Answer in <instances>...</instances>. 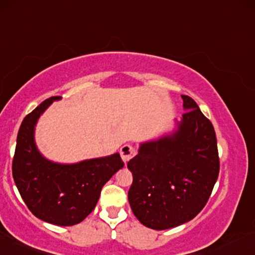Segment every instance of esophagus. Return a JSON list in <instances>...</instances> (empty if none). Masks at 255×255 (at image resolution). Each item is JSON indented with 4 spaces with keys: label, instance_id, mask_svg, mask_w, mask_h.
I'll list each match as a JSON object with an SVG mask.
<instances>
[{
    "label": "esophagus",
    "instance_id": "1",
    "mask_svg": "<svg viewBox=\"0 0 255 255\" xmlns=\"http://www.w3.org/2000/svg\"><path fill=\"white\" fill-rule=\"evenodd\" d=\"M120 154H121L122 160H124L126 164V162L129 161L131 158L135 157L136 151L131 145H124L121 147V149H120Z\"/></svg>",
    "mask_w": 255,
    "mask_h": 255
}]
</instances>
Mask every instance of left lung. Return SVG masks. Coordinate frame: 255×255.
<instances>
[{
  "instance_id": "obj_1",
  "label": "left lung",
  "mask_w": 255,
  "mask_h": 255,
  "mask_svg": "<svg viewBox=\"0 0 255 255\" xmlns=\"http://www.w3.org/2000/svg\"><path fill=\"white\" fill-rule=\"evenodd\" d=\"M170 135L141 143L128 161L133 183L128 201L143 226L155 231L192 220L209 199L220 172L216 134L191 97Z\"/></svg>"
}]
</instances>
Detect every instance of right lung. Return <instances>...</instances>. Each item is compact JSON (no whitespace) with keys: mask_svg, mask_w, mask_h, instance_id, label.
I'll use <instances>...</instances> for the list:
<instances>
[{"mask_svg":"<svg viewBox=\"0 0 255 255\" xmlns=\"http://www.w3.org/2000/svg\"><path fill=\"white\" fill-rule=\"evenodd\" d=\"M60 98H47L23 119L11 168L16 188L33 215L52 225L73 226L95 209L103 185L125 164L119 153L67 165L42 157L34 141L36 121Z\"/></svg>","mask_w":255,"mask_h":255,"instance_id":"obj_1","label":"right lung"}]
</instances>
